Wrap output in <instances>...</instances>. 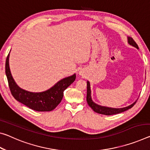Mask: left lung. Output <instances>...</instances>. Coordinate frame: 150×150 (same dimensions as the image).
<instances>
[{"label": "left lung", "instance_id": "8db88e82", "mask_svg": "<svg viewBox=\"0 0 150 150\" xmlns=\"http://www.w3.org/2000/svg\"><path fill=\"white\" fill-rule=\"evenodd\" d=\"M127 42L130 45L135 47L137 49H139L138 46L136 44V42L134 41V40L132 39V37H127ZM87 101L88 105H89L90 108L93 110L95 112L99 114H103V115H115V114L120 113L123 111H127V109L132 108L133 106L135 105V103H136L137 100L135 102H134L132 104L128 105L127 107L122 108H109V107L105 106H101L100 105H98L93 102L91 98V87H90V83L89 81H87Z\"/></svg>", "mask_w": 150, "mask_h": 150}]
</instances>
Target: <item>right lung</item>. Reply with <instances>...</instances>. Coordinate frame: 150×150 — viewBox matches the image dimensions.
I'll return each instance as SVG.
<instances>
[{
	"instance_id": "1",
	"label": "right lung",
	"mask_w": 150,
	"mask_h": 150,
	"mask_svg": "<svg viewBox=\"0 0 150 150\" xmlns=\"http://www.w3.org/2000/svg\"><path fill=\"white\" fill-rule=\"evenodd\" d=\"M9 54L6 57L5 73L11 94L16 101L37 111H51L61 103L63 92L75 80L76 75L63 78L50 89L42 92H30L19 87L11 75Z\"/></svg>"
}]
</instances>
